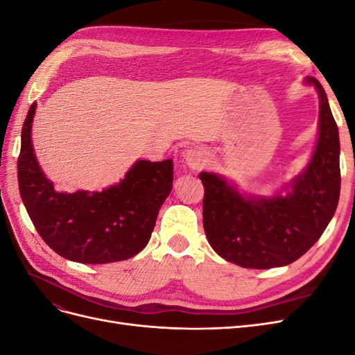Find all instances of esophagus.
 <instances>
[{"label":"esophagus","mask_w":355,"mask_h":355,"mask_svg":"<svg viewBox=\"0 0 355 355\" xmlns=\"http://www.w3.org/2000/svg\"><path fill=\"white\" fill-rule=\"evenodd\" d=\"M184 161L188 167L198 170L206 164V155H204V153L200 151V149L189 148L187 151H184Z\"/></svg>","instance_id":"obj_1"}]
</instances>
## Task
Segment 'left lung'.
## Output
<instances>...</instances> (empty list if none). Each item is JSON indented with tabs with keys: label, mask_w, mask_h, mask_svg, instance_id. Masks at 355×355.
Returning <instances> with one entry per match:
<instances>
[{
	"label": "left lung",
	"mask_w": 355,
	"mask_h": 355,
	"mask_svg": "<svg viewBox=\"0 0 355 355\" xmlns=\"http://www.w3.org/2000/svg\"><path fill=\"white\" fill-rule=\"evenodd\" d=\"M318 93V139L309 163L272 196L239 191L222 175L201 171L202 225L207 241L225 261L253 270L286 266L305 254L327 228L340 192L339 132L326 92Z\"/></svg>",
	"instance_id": "1"
}]
</instances>
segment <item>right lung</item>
Listing matches in <instances>:
<instances>
[{
    "mask_svg": "<svg viewBox=\"0 0 355 355\" xmlns=\"http://www.w3.org/2000/svg\"><path fill=\"white\" fill-rule=\"evenodd\" d=\"M32 103L17 159L19 191L35 230L50 249L80 263L125 261L145 249L158 211L173 188V161L137 159L118 184L102 191L58 192L32 146Z\"/></svg>",
    "mask_w": 355,
    "mask_h": 355,
    "instance_id": "1",
    "label": "right lung"
}]
</instances>
